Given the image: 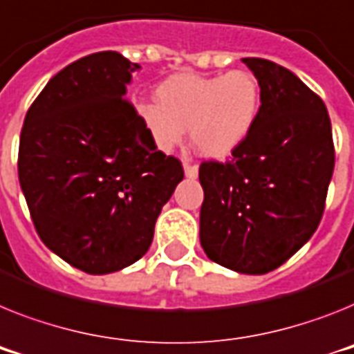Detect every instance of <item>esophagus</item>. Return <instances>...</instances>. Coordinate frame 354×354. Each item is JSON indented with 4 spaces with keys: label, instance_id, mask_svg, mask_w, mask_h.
Masks as SVG:
<instances>
[{
    "label": "esophagus",
    "instance_id": "1",
    "mask_svg": "<svg viewBox=\"0 0 354 354\" xmlns=\"http://www.w3.org/2000/svg\"><path fill=\"white\" fill-rule=\"evenodd\" d=\"M185 176L187 178L198 176V165H192V163H185Z\"/></svg>",
    "mask_w": 354,
    "mask_h": 354
}]
</instances>
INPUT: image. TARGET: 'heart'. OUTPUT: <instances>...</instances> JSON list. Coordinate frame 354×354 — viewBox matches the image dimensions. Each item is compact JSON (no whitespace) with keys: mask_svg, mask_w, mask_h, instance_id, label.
Here are the masks:
<instances>
[{"mask_svg":"<svg viewBox=\"0 0 354 354\" xmlns=\"http://www.w3.org/2000/svg\"><path fill=\"white\" fill-rule=\"evenodd\" d=\"M261 109V90L248 71L227 75H172L156 88V104L138 111L151 144L172 151L191 129L192 144L203 156L223 158L243 144Z\"/></svg>","mask_w":354,"mask_h":354,"instance_id":"b5f03b06","label":"heart"}]
</instances>
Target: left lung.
I'll list each match as a JSON object with an SVG mask.
<instances>
[{
  "mask_svg": "<svg viewBox=\"0 0 354 354\" xmlns=\"http://www.w3.org/2000/svg\"><path fill=\"white\" fill-rule=\"evenodd\" d=\"M243 62L259 82V117L232 160L201 162L200 241L214 263L263 275L319 227L335 145L326 104L295 73L266 59Z\"/></svg>",
  "mask_w": 354,
  "mask_h": 354,
  "instance_id": "1",
  "label": "left lung"
}]
</instances>
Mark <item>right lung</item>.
I'll list each match as a JSON object with an SVG mask.
<instances>
[{
    "label": "right lung",
    "instance_id": "add662e5",
    "mask_svg": "<svg viewBox=\"0 0 354 354\" xmlns=\"http://www.w3.org/2000/svg\"><path fill=\"white\" fill-rule=\"evenodd\" d=\"M138 64L117 52L62 68L26 111L17 172L41 241L91 275L136 263L182 162L151 144L124 97Z\"/></svg>",
    "mask_w": 354,
    "mask_h": 354
}]
</instances>
